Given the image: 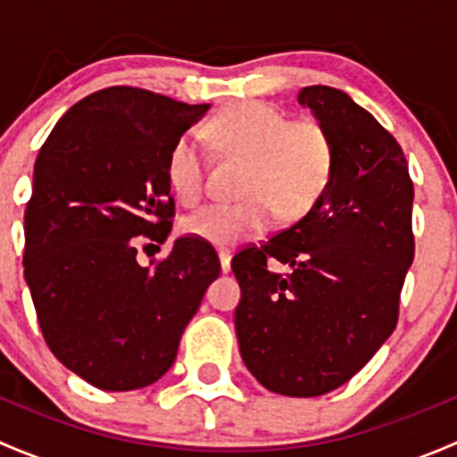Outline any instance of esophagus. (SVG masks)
<instances>
[{"label": "esophagus", "instance_id": "34e87169", "mask_svg": "<svg viewBox=\"0 0 457 457\" xmlns=\"http://www.w3.org/2000/svg\"><path fill=\"white\" fill-rule=\"evenodd\" d=\"M219 262H220V271L228 274L232 270V254L228 250H219Z\"/></svg>", "mask_w": 457, "mask_h": 457}]
</instances>
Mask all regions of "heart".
<instances>
[{
	"label": "heart",
	"mask_w": 457,
	"mask_h": 457,
	"mask_svg": "<svg viewBox=\"0 0 457 457\" xmlns=\"http://www.w3.org/2000/svg\"><path fill=\"white\" fill-rule=\"evenodd\" d=\"M212 139L225 152L247 159L238 203H212L186 216V237L214 247H232L265 232L278 212L287 219L307 214L327 190L334 145L316 121H292L261 101H237L212 117ZM168 183L183 205L203 195L205 163L196 135L186 132L168 154Z\"/></svg>",
	"instance_id": "obj_1"
}]
</instances>
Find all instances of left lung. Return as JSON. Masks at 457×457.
Listing matches in <instances>:
<instances>
[{
  "mask_svg": "<svg viewBox=\"0 0 457 457\" xmlns=\"http://www.w3.org/2000/svg\"><path fill=\"white\" fill-rule=\"evenodd\" d=\"M298 105L334 145L329 186L298 223L232 258L234 325L265 389L316 398L356 376L395 329L413 261V183L398 141L347 92L307 86ZM270 257L293 271L270 272Z\"/></svg>",
  "mask_w": 457,
  "mask_h": 457,
  "instance_id": "1",
  "label": "left lung"
}]
</instances>
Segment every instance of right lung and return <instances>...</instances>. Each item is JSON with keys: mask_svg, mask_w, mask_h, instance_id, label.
<instances>
[{"mask_svg": "<svg viewBox=\"0 0 457 457\" xmlns=\"http://www.w3.org/2000/svg\"><path fill=\"white\" fill-rule=\"evenodd\" d=\"M207 108L105 87L59 119L35 161L26 283L50 352L96 389L159 380L220 271L216 252L190 237L154 267L137 261V237H170V147Z\"/></svg>", "mask_w": 457, "mask_h": 457, "instance_id": "right-lung-1", "label": "right lung"}]
</instances>
